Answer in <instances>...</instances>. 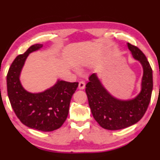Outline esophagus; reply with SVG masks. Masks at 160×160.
Listing matches in <instances>:
<instances>
[{
  "label": "esophagus",
  "mask_w": 160,
  "mask_h": 160,
  "mask_svg": "<svg viewBox=\"0 0 160 160\" xmlns=\"http://www.w3.org/2000/svg\"><path fill=\"white\" fill-rule=\"evenodd\" d=\"M85 88V82H84V81H80L79 82V85H78V88L80 89V90H84Z\"/></svg>",
  "instance_id": "1"
}]
</instances>
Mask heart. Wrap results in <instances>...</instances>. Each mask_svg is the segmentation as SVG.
Returning <instances> with one entry per match:
<instances>
[{
	"label": "heart",
	"instance_id": "b5f03b06",
	"mask_svg": "<svg viewBox=\"0 0 160 160\" xmlns=\"http://www.w3.org/2000/svg\"><path fill=\"white\" fill-rule=\"evenodd\" d=\"M75 70H76V71H78V68H75Z\"/></svg>",
	"mask_w": 160,
	"mask_h": 160
}]
</instances>
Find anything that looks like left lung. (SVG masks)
<instances>
[{
    "mask_svg": "<svg viewBox=\"0 0 160 160\" xmlns=\"http://www.w3.org/2000/svg\"><path fill=\"white\" fill-rule=\"evenodd\" d=\"M128 49L143 69L141 90L131 99H120L108 92L96 73L89 78L85 92L93 117L103 128L115 131L127 128L142 118L150 104L152 92V70L138 48L128 43Z\"/></svg>",
    "mask_w": 160,
    "mask_h": 160,
    "instance_id": "left-lung-1",
    "label": "left lung"
}]
</instances>
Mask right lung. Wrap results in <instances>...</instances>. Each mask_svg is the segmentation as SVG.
<instances>
[{
  "label": "right lung",
  "instance_id": "obj_1",
  "mask_svg": "<svg viewBox=\"0 0 160 160\" xmlns=\"http://www.w3.org/2000/svg\"><path fill=\"white\" fill-rule=\"evenodd\" d=\"M42 47L43 44L32 45L15 58L7 75V90L13 111L24 125L49 132L60 128L66 120L78 82L58 80L53 86L42 92L27 91L20 80L22 70L29 54Z\"/></svg>",
  "mask_w": 160,
  "mask_h": 160
}]
</instances>
